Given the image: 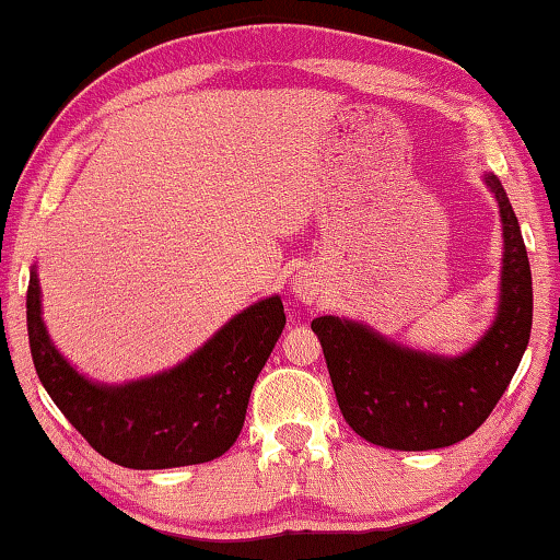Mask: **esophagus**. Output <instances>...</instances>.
I'll use <instances>...</instances> for the list:
<instances>
[{"label":"esophagus","mask_w":560,"mask_h":560,"mask_svg":"<svg viewBox=\"0 0 560 560\" xmlns=\"http://www.w3.org/2000/svg\"><path fill=\"white\" fill-rule=\"evenodd\" d=\"M291 289H294V296L299 299V302H314L316 294L322 291V277L312 269H304L296 273Z\"/></svg>","instance_id":"34e87169"}]
</instances>
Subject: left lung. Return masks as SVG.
Segmentation results:
<instances>
[{
	"label": "left lung",
	"instance_id": "obj_1",
	"mask_svg": "<svg viewBox=\"0 0 560 560\" xmlns=\"http://www.w3.org/2000/svg\"><path fill=\"white\" fill-rule=\"evenodd\" d=\"M482 180L498 200L503 266L495 319L467 352H422L331 314L312 322L339 410L372 445L438 450L465 440L488 420L523 360L533 324L528 254L503 183L493 173Z\"/></svg>",
	"mask_w": 560,
	"mask_h": 560
}]
</instances>
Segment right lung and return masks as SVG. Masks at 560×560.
<instances>
[{"label":"right lung","instance_id":"add662e5","mask_svg":"<svg viewBox=\"0 0 560 560\" xmlns=\"http://www.w3.org/2000/svg\"><path fill=\"white\" fill-rule=\"evenodd\" d=\"M283 324L281 296H266L180 364L107 385L80 374L49 339L37 266L30 271L27 331L42 387L100 455L132 470L198 465L226 453L244 428L254 382Z\"/></svg>","mask_w":560,"mask_h":560}]
</instances>
